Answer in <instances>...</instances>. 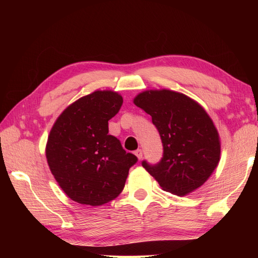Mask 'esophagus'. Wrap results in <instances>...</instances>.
Instances as JSON below:
<instances>
[{
  "label": "esophagus",
  "mask_w": 258,
  "mask_h": 258,
  "mask_svg": "<svg viewBox=\"0 0 258 258\" xmlns=\"http://www.w3.org/2000/svg\"><path fill=\"white\" fill-rule=\"evenodd\" d=\"M134 154L136 155V157L139 158V160H142V157H143V151H142V150H136L134 152Z\"/></svg>",
  "instance_id": "34e87169"
}]
</instances>
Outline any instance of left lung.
<instances>
[{
  "instance_id": "1",
  "label": "left lung",
  "mask_w": 258,
  "mask_h": 258,
  "mask_svg": "<svg viewBox=\"0 0 258 258\" xmlns=\"http://www.w3.org/2000/svg\"><path fill=\"white\" fill-rule=\"evenodd\" d=\"M134 104L150 114L163 143L157 164L142 165L161 187L184 196L210 178L221 156V141L210 115L196 101L171 90L142 92Z\"/></svg>"
}]
</instances>
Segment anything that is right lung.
Instances as JSON below:
<instances>
[{
  "label": "right lung",
  "mask_w": 258,
  "mask_h": 258,
  "mask_svg": "<svg viewBox=\"0 0 258 258\" xmlns=\"http://www.w3.org/2000/svg\"><path fill=\"white\" fill-rule=\"evenodd\" d=\"M123 104L113 91H95L64 109L46 143V160L54 178L71 200L100 206L123 190L138 157L108 134V120Z\"/></svg>",
  "instance_id": "right-lung-1"
}]
</instances>
